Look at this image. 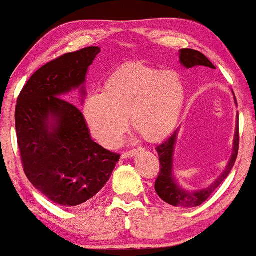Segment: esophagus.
<instances>
[{
	"label": "esophagus",
	"instance_id": "1",
	"mask_svg": "<svg viewBox=\"0 0 256 256\" xmlns=\"http://www.w3.org/2000/svg\"><path fill=\"white\" fill-rule=\"evenodd\" d=\"M138 149H132V150H129V152H126L122 154V158H134L136 154H138Z\"/></svg>",
	"mask_w": 256,
	"mask_h": 256
}]
</instances>
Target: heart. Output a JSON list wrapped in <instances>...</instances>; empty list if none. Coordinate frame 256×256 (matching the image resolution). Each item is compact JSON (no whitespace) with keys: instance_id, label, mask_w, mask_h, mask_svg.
<instances>
[{"instance_id":"b5f03b06","label":"heart","mask_w":256,"mask_h":256,"mask_svg":"<svg viewBox=\"0 0 256 256\" xmlns=\"http://www.w3.org/2000/svg\"><path fill=\"white\" fill-rule=\"evenodd\" d=\"M184 84L178 72L130 63L104 81L102 92H90L84 118L92 135L104 147H114L128 127L144 140L166 138L176 126L184 107Z\"/></svg>"}]
</instances>
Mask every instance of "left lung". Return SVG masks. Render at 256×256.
Wrapping results in <instances>:
<instances>
[{"label":"left lung","mask_w":256,"mask_h":256,"mask_svg":"<svg viewBox=\"0 0 256 256\" xmlns=\"http://www.w3.org/2000/svg\"><path fill=\"white\" fill-rule=\"evenodd\" d=\"M178 58L182 67L186 69L193 67H207L215 69L214 64L202 52L193 49H181L178 52ZM234 95V92H233ZM234 102L236 104V98L234 96ZM176 129L172 134L169 136L167 140H164L161 144L156 147V152L160 158V172L155 181V190L158 196L164 202L172 207L178 208H193L198 207L204 204L207 198L214 193L218 188L222 182L227 178L228 175L234 167L235 160H236L238 152V112L236 114V127H235V134L233 140V149H232V155L230 160L226 164V167L221 174L212 182L208 187L198 188V189H186L178 182L174 172V152L175 144H176Z\"/></svg>","instance_id":"8db88e82"}]
</instances>
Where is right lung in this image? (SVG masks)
<instances>
[{
	"label": "right lung",
	"instance_id": "1",
	"mask_svg": "<svg viewBox=\"0 0 256 256\" xmlns=\"http://www.w3.org/2000/svg\"><path fill=\"white\" fill-rule=\"evenodd\" d=\"M100 47L68 52L29 78L18 98L15 127L23 169L38 192L63 207H76L104 187L120 155L92 140L80 109L64 95L78 89Z\"/></svg>",
	"mask_w": 256,
	"mask_h": 256
}]
</instances>
